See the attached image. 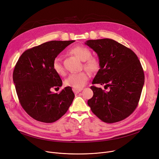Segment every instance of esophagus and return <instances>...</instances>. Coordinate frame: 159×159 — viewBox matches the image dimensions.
I'll use <instances>...</instances> for the list:
<instances>
[{"mask_svg": "<svg viewBox=\"0 0 159 159\" xmlns=\"http://www.w3.org/2000/svg\"><path fill=\"white\" fill-rule=\"evenodd\" d=\"M82 90H83V89H73V91L75 93H76V94H77V93H79Z\"/></svg>", "mask_w": 159, "mask_h": 159, "instance_id": "obj_1", "label": "esophagus"}]
</instances>
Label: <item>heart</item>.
I'll return each instance as SVG.
<instances>
[{"mask_svg": "<svg viewBox=\"0 0 159 159\" xmlns=\"http://www.w3.org/2000/svg\"><path fill=\"white\" fill-rule=\"evenodd\" d=\"M70 53L84 61V67L91 73L98 72L100 69V61L97 57L91 56L90 49L82 46H76L70 50ZM52 68L58 75L63 76L66 74L65 69L60 58L56 57L52 63ZM89 79V74L86 71L71 73L65 80V84L75 89H81Z\"/></svg>", "mask_w": 159, "mask_h": 159, "instance_id": "obj_1", "label": "heart"}]
</instances>
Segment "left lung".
I'll return each instance as SVG.
<instances>
[{
  "label": "left lung",
  "mask_w": 159,
  "mask_h": 159,
  "mask_svg": "<svg viewBox=\"0 0 159 159\" xmlns=\"http://www.w3.org/2000/svg\"><path fill=\"white\" fill-rule=\"evenodd\" d=\"M100 61L92 84L104 85L107 91L92 86L93 97L88 105L93 113L106 123L124 120L137 107L144 84L142 65L135 53L110 39L89 40Z\"/></svg>",
  "instance_id": "obj_1"
}]
</instances>
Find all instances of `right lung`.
Listing matches in <instances>:
<instances>
[{
  "mask_svg": "<svg viewBox=\"0 0 159 159\" xmlns=\"http://www.w3.org/2000/svg\"><path fill=\"white\" fill-rule=\"evenodd\" d=\"M75 40H52L23 53L16 63L13 80L20 103L34 120L54 122L66 113L75 94L70 86L60 93L53 88L62 86V80L52 68L54 59Z\"/></svg>",
  "mask_w": 159,
  "mask_h": 159,
  "instance_id": "right-lung-1",
  "label": "right lung"
}]
</instances>
